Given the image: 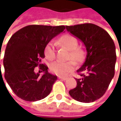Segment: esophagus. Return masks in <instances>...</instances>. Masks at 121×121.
I'll return each mask as SVG.
<instances>
[{
  "instance_id": "34e87169",
  "label": "esophagus",
  "mask_w": 121,
  "mask_h": 121,
  "mask_svg": "<svg viewBox=\"0 0 121 121\" xmlns=\"http://www.w3.org/2000/svg\"><path fill=\"white\" fill-rule=\"evenodd\" d=\"M59 78L62 80H66L67 79V78H66V77H62V76H59Z\"/></svg>"
}]
</instances>
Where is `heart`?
<instances>
[{"label":"heart","instance_id":"b5f03b06","mask_svg":"<svg viewBox=\"0 0 121 121\" xmlns=\"http://www.w3.org/2000/svg\"><path fill=\"white\" fill-rule=\"evenodd\" d=\"M59 43L61 45L69 50V54L67 56V60H73L76 63L82 62L84 58V52L78 47V40L73 35L69 34L64 35L59 39ZM44 54L45 58L50 61L54 60L56 58L54 43L52 41L48 43L44 49ZM50 70L53 73L60 76H65L73 71L75 68V63L73 61H54L49 66Z\"/></svg>","mask_w":121,"mask_h":121}]
</instances>
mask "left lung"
I'll list each match as a JSON object with an SVG mask.
<instances>
[{
    "instance_id": "obj_1",
    "label": "left lung",
    "mask_w": 121,
    "mask_h": 121,
    "mask_svg": "<svg viewBox=\"0 0 121 121\" xmlns=\"http://www.w3.org/2000/svg\"><path fill=\"white\" fill-rule=\"evenodd\" d=\"M66 29L83 42L87 51L85 61L76 71L80 78H75L77 86L69 95L81 102L95 101L104 95L114 76V42L106 30L94 24L66 26Z\"/></svg>"
}]
</instances>
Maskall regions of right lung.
I'll return each instance as SVG.
<instances>
[{
	"label": "right lung",
	"mask_w": 121,
	"mask_h": 121,
	"mask_svg": "<svg viewBox=\"0 0 121 121\" xmlns=\"http://www.w3.org/2000/svg\"><path fill=\"white\" fill-rule=\"evenodd\" d=\"M65 29V26L28 25L9 39L3 60L4 77L18 97L35 102L50 94L57 76L48 72V67L41 63V60L45 58L47 44ZM38 65L43 75L35 72Z\"/></svg>",
	"instance_id": "obj_1"
}]
</instances>
